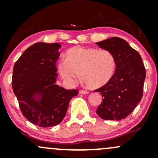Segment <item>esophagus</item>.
<instances>
[{"label": "esophagus", "mask_w": 158, "mask_h": 158, "mask_svg": "<svg viewBox=\"0 0 158 158\" xmlns=\"http://www.w3.org/2000/svg\"><path fill=\"white\" fill-rule=\"evenodd\" d=\"M80 93L83 94H89V92H88V91H86V90L81 89V90H80Z\"/></svg>", "instance_id": "1"}]
</instances>
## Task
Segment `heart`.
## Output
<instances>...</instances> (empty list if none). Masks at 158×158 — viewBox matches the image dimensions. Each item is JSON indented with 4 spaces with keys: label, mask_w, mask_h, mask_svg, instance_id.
<instances>
[{
    "label": "heart",
    "mask_w": 158,
    "mask_h": 158,
    "mask_svg": "<svg viewBox=\"0 0 158 158\" xmlns=\"http://www.w3.org/2000/svg\"><path fill=\"white\" fill-rule=\"evenodd\" d=\"M57 72L69 85L80 77L91 88L97 89L108 83L114 75L116 60L108 50L75 46L66 52V59L57 64Z\"/></svg>",
    "instance_id": "heart-1"
}]
</instances>
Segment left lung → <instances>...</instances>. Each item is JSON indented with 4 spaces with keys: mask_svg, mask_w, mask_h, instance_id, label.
Here are the masks:
<instances>
[{
    "mask_svg": "<svg viewBox=\"0 0 158 158\" xmlns=\"http://www.w3.org/2000/svg\"><path fill=\"white\" fill-rule=\"evenodd\" d=\"M113 54L116 69L108 83L95 92H101L102 103L96 113L103 120H120L130 114L141 101L146 69L140 55L118 37L96 43Z\"/></svg>",
    "mask_w": 158,
    "mask_h": 158,
    "instance_id": "obj_1",
    "label": "left lung"
}]
</instances>
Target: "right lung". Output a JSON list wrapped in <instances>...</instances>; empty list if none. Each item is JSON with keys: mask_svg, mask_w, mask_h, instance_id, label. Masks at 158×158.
<instances>
[{"mask_svg": "<svg viewBox=\"0 0 158 158\" xmlns=\"http://www.w3.org/2000/svg\"><path fill=\"white\" fill-rule=\"evenodd\" d=\"M61 46L39 42L25 50L13 67L12 84L22 114L40 127L60 123L69 103L78 94L56 84L55 66Z\"/></svg>", "mask_w": 158, "mask_h": 158, "instance_id": "1", "label": "right lung"}]
</instances>
